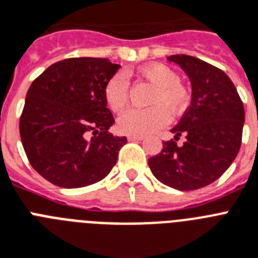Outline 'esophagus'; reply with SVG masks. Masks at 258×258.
Segmentation results:
<instances>
[{
	"label": "esophagus",
	"mask_w": 258,
	"mask_h": 258,
	"mask_svg": "<svg viewBox=\"0 0 258 258\" xmlns=\"http://www.w3.org/2000/svg\"><path fill=\"white\" fill-rule=\"evenodd\" d=\"M127 140H129V141H142L144 137H141V136H129Z\"/></svg>",
	"instance_id": "1"
}]
</instances>
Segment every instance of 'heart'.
Instances as JSON below:
<instances>
[{
  "instance_id": "obj_1",
  "label": "heart",
  "mask_w": 258,
  "mask_h": 258,
  "mask_svg": "<svg viewBox=\"0 0 258 258\" xmlns=\"http://www.w3.org/2000/svg\"><path fill=\"white\" fill-rule=\"evenodd\" d=\"M145 79L155 86L148 109H129L117 120V127L127 136H146L165 126L171 114L182 113L188 105L190 96L179 83V76L165 64H149L142 68ZM104 97L113 112H121L129 101V80L126 74L118 72L109 79L104 88Z\"/></svg>"
}]
</instances>
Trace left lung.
<instances>
[{
  "instance_id": "1",
  "label": "left lung",
  "mask_w": 258,
  "mask_h": 258,
  "mask_svg": "<svg viewBox=\"0 0 258 258\" xmlns=\"http://www.w3.org/2000/svg\"><path fill=\"white\" fill-rule=\"evenodd\" d=\"M186 72L192 87L191 104L175 127L174 140L149 158L153 175L175 190L190 191L219 179L235 161L245 120L237 89L225 72L190 55L167 57ZM186 137L182 147L175 141Z\"/></svg>"
}]
</instances>
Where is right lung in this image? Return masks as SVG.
Returning a JSON list of instances; mask_svg holds the SVG:
<instances>
[{
  "mask_svg": "<svg viewBox=\"0 0 258 258\" xmlns=\"http://www.w3.org/2000/svg\"><path fill=\"white\" fill-rule=\"evenodd\" d=\"M118 68L103 57H71L51 64L31 83L19 134L29 162L52 184L89 186L116 165L126 137L108 133L114 118L104 88Z\"/></svg>",
  "mask_w": 258,
  "mask_h": 258,
  "instance_id": "1",
  "label": "right lung"
}]
</instances>
